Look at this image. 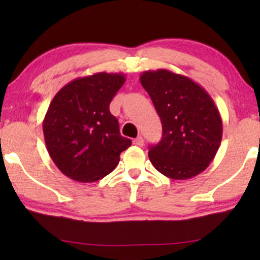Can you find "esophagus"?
I'll use <instances>...</instances> for the list:
<instances>
[{
	"label": "esophagus",
	"instance_id": "obj_1",
	"mask_svg": "<svg viewBox=\"0 0 260 260\" xmlns=\"http://www.w3.org/2000/svg\"><path fill=\"white\" fill-rule=\"evenodd\" d=\"M133 143H134L135 145H137V147H143V144H144V140L140 136V137L135 138V140L133 141Z\"/></svg>",
	"mask_w": 260,
	"mask_h": 260
}]
</instances>
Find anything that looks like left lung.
Instances as JSON below:
<instances>
[{
	"instance_id": "left-lung-1",
	"label": "left lung",
	"mask_w": 260,
	"mask_h": 260,
	"mask_svg": "<svg viewBox=\"0 0 260 260\" xmlns=\"http://www.w3.org/2000/svg\"><path fill=\"white\" fill-rule=\"evenodd\" d=\"M140 81L162 123V140L149 150L152 166L173 180L199 175L221 143L222 120L214 101L190 78L168 70L145 71Z\"/></svg>"
}]
</instances>
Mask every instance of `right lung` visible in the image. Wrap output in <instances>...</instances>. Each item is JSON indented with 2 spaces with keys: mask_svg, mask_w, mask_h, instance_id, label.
Returning a JSON list of instances; mask_svg holds the SVG:
<instances>
[{
  "mask_svg": "<svg viewBox=\"0 0 260 260\" xmlns=\"http://www.w3.org/2000/svg\"><path fill=\"white\" fill-rule=\"evenodd\" d=\"M124 83L123 73L99 72L70 81L54 95L42 129L48 154L63 175L83 183L101 180L131 145L109 110Z\"/></svg>",
  "mask_w": 260,
  "mask_h": 260,
  "instance_id": "1",
  "label": "right lung"
}]
</instances>
